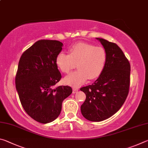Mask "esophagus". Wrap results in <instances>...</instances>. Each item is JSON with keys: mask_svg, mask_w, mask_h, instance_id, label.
<instances>
[{"mask_svg": "<svg viewBox=\"0 0 148 148\" xmlns=\"http://www.w3.org/2000/svg\"><path fill=\"white\" fill-rule=\"evenodd\" d=\"M77 91H78V89H77L73 88V89H72V92H73V94H75V93H76V92H77Z\"/></svg>", "mask_w": 148, "mask_h": 148, "instance_id": "34e87169", "label": "esophagus"}]
</instances>
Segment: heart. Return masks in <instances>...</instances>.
Segmentation results:
<instances>
[{"label":"heart","instance_id":"b5f03b06","mask_svg":"<svg viewBox=\"0 0 148 148\" xmlns=\"http://www.w3.org/2000/svg\"><path fill=\"white\" fill-rule=\"evenodd\" d=\"M106 53L103 47L87 43H77L69 49V54L58 53L56 59L58 68L64 73L78 70L64 78V82L72 86H79L87 81L99 77L104 68Z\"/></svg>","mask_w":148,"mask_h":148}]
</instances>
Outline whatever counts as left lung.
<instances>
[{
    "label": "left lung",
    "instance_id": "obj_1",
    "mask_svg": "<svg viewBox=\"0 0 148 148\" xmlns=\"http://www.w3.org/2000/svg\"><path fill=\"white\" fill-rule=\"evenodd\" d=\"M96 38L106 51V64L93 84L80 89L86 95L82 114L91 121H103L121 108L129 93L131 73L129 62L120 47L106 40Z\"/></svg>",
    "mask_w": 148,
    "mask_h": 148
}]
</instances>
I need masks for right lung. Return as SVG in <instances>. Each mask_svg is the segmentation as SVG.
Segmentation results:
<instances>
[{
	"label": "right lung",
	"mask_w": 148,
	"mask_h": 148,
	"mask_svg": "<svg viewBox=\"0 0 148 148\" xmlns=\"http://www.w3.org/2000/svg\"><path fill=\"white\" fill-rule=\"evenodd\" d=\"M63 46L57 40H41L27 49L19 59L16 87L29 116L41 123L56 119L62 102L72 92L69 86H53L61 78L56 57Z\"/></svg>",
	"instance_id": "1"
}]
</instances>
